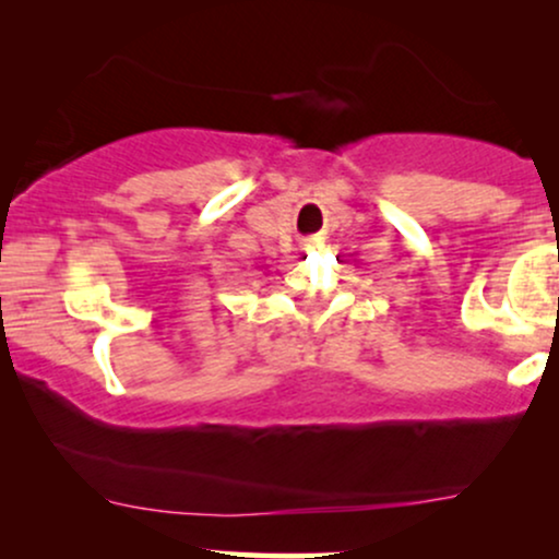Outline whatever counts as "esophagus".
<instances>
[{
  "instance_id": "obj_1",
  "label": "esophagus",
  "mask_w": 559,
  "mask_h": 559,
  "mask_svg": "<svg viewBox=\"0 0 559 559\" xmlns=\"http://www.w3.org/2000/svg\"><path fill=\"white\" fill-rule=\"evenodd\" d=\"M318 247H323V239H320V236H310V239H305V243H301V249H305V252H312V249H318Z\"/></svg>"
}]
</instances>
